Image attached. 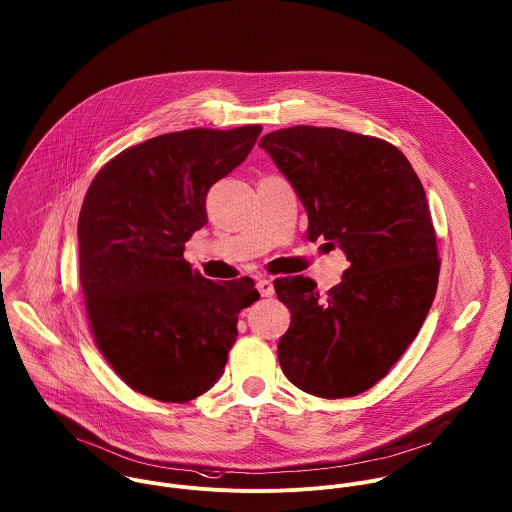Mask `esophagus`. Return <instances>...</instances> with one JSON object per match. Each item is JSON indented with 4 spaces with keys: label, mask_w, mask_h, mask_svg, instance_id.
<instances>
[{
    "label": "esophagus",
    "mask_w": 512,
    "mask_h": 512,
    "mask_svg": "<svg viewBox=\"0 0 512 512\" xmlns=\"http://www.w3.org/2000/svg\"><path fill=\"white\" fill-rule=\"evenodd\" d=\"M257 291L261 293V297H273L275 287H273V283L269 279H259L257 281Z\"/></svg>",
    "instance_id": "34e87169"
}]
</instances>
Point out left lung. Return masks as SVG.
<instances>
[{
    "instance_id": "left-lung-1",
    "label": "left lung",
    "mask_w": 512,
    "mask_h": 512,
    "mask_svg": "<svg viewBox=\"0 0 512 512\" xmlns=\"http://www.w3.org/2000/svg\"><path fill=\"white\" fill-rule=\"evenodd\" d=\"M259 146L305 205L308 239L324 237L350 261L326 297L303 275L273 283L291 310L281 368L312 396H358L408 350L435 299L439 255L423 186L408 158L374 136L291 126Z\"/></svg>"
}]
</instances>
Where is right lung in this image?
<instances>
[{
	"label": "right lung",
	"instance_id": "obj_1",
	"mask_svg": "<svg viewBox=\"0 0 512 512\" xmlns=\"http://www.w3.org/2000/svg\"><path fill=\"white\" fill-rule=\"evenodd\" d=\"M259 124L190 128L126 148L95 176L79 215V271L93 338L138 394L190 402L223 374L253 279L213 283L184 259L209 188L253 150Z\"/></svg>",
	"mask_w": 512,
	"mask_h": 512
}]
</instances>
